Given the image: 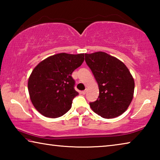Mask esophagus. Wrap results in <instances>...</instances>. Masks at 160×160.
I'll use <instances>...</instances> for the list:
<instances>
[{
	"label": "esophagus",
	"mask_w": 160,
	"mask_h": 160,
	"mask_svg": "<svg viewBox=\"0 0 160 160\" xmlns=\"http://www.w3.org/2000/svg\"><path fill=\"white\" fill-rule=\"evenodd\" d=\"M86 92H87L86 90H83V91H82V92H81V93H82V94H86Z\"/></svg>",
	"instance_id": "1"
}]
</instances>
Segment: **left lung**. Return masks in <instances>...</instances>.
<instances>
[{
  "instance_id": "1",
  "label": "left lung",
  "mask_w": 160,
  "mask_h": 160,
  "mask_svg": "<svg viewBox=\"0 0 160 160\" xmlns=\"http://www.w3.org/2000/svg\"><path fill=\"white\" fill-rule=\"evenodd\" d=\"M85 62L98 83L99 95L90 102L94 112L104 118L122 114L133 97L134 80L125 64L107 53H85Z\"/></svg>"
}]
</instances>
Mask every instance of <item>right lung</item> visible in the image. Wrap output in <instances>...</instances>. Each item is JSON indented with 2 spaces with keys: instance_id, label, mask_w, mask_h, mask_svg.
<instances>
[{
  "instance_id": "obj_1",
  "label": "right lung",
  "mask_w": 160,
  "mask_h": 160,
  "mask_svg": "<svg viewBox=\"0 0 160 160\" xmlns=\"http://www.w3.org/2000/svg\"><path fill=\"white\" fill-rule=\"evenodd\" d=\"M84 53H61L44 59L32 70L28 80L32 103L48 118H58L70 110L78 95L71 75L84 61Z\"/></svg>"
}]
</instances>
